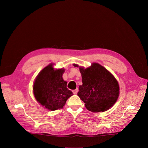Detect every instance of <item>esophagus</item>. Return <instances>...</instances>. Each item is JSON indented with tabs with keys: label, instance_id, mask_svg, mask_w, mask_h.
<instances>
[{
	"label": "esophagus",
	"instance_id": "obj_1",
	"mask_svg": "<svg viewBox=\"0 0 148 148\" xmlns=\"http://www.w3.org/2000/svg\"><path fill=\"white\" fill-rule=\"evenodd\" d=\"M78 91V89L77 88V89H76L75 90H73V94H75V95H77Z\"/></svg>",
	"mask_w": 148,
	"mask_h": 148
}]
</instances>
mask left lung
Instances as JSON below:
<instances>
[{"instance_id": "obj_1", "label": "left lung", "mask_w": 148, "mask_h": 148, "mask_svg": "<svg viewBox=\"0 0 148 148\" xmlns=\"http://www.w3.org/2000/svg\"><path fill=\"white\" fill-rule=\"evenodd\" d=\"M82 74V83L78 96L86 108L93 112L109 110L117 101L120 93L118 81L109 70L98 63H92L85 69L78 64Z\"/></svg>"}]
</instances>
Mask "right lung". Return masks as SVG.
I'll use <instances>...</instances> for the list:
<instances>
[{
  "instance_id": "add662e5",
  "label": "right lung",
  "mask_w": 148,
  "mask_h": 148,
  "mask_svg": "<svg viewBox=\"0 0 148 148\" xmlns=\"http://www.w3.org/2000/svg\"><path fill=\"white\" fill-rule=\"evenodd\" d=\"M54 65L51 63L44 67L36 77L33 86L36 100L51 111L63 108L66 100L73 95L62 78L65 69H54Z\"/></svg>"
}]
</instances>
